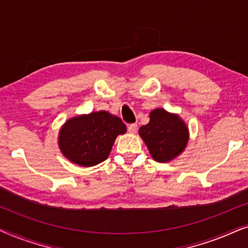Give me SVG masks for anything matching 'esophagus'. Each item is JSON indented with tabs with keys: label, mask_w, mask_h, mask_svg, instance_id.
<instances>
[{
	"label": "esophagus",
	"mask_w": 248,
	"mask_h": 248,
	"mask_svg": "<svg viewBox=\"0 0 248 248\" xmlns=\"http://www.w3.org/2000/svg\"><path fill=\"white\" fill-rule=\"evenodd\" d=\"M127 131L130 132V133H132V134L137 133V131H138V125L135 124V123L130 124V125H128V126H127Z\"/></svg>",
	"instance_id": "1"
}]
</instances>
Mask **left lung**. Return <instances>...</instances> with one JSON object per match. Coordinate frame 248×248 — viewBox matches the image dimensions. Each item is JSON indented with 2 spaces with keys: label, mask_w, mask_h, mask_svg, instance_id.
<instances>
[{
  "label": "left lung",
  "mask_w": 248,
  "mask_h": 248,
  "mask_svg": "<svg viewBox=\"0 0 248 248\" xmlns=\"http://www.w3.org/2000/svg\"><path fill=\"white\" fill-rule=\"evenodd\" d=\"M139 134L151 157L158 162H168L178 157L188 142V128L184 121L164 108L151 111L150 122L140 127Z\"/></svg>",
  "instance_id": "1"
}]
</instances>
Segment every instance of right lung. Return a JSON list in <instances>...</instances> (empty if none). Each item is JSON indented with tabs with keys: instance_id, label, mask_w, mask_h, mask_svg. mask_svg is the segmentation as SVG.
<instances>
[{
	"instance_id": "right-lung-1",
	"label": "right lung",
	"mask_w": 248,
	"mask_h": 248,
	"mask_svg": "<svg viewBox=\"0 0 248 248\" xmlns=\"http://www.w3.org/2000/svg\"><path fill=\"white\" fill-rule=\"evenodd\" d=\"M126 133L120 117L100 110L67 120L60 130L59 147L71 162L83 167L106 160L117 135Z\"/></svg>"
}]
</instances>
